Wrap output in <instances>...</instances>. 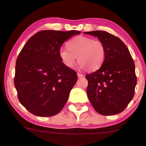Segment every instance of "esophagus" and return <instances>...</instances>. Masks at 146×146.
I'll use <instances>...</instances> for the list:
<instances>
[{"label":"esophagus","mask_w":146,"mask_h":146,"mask_svg":"<svg viewBox=\"0 0 146 146\" xmlns=\"http://www.w3.org/2000/svg\"><path fill=\"white\" fill-rule=\"evenodd\" d=\"M78 78H82L84 77V75L82 74V73H78Z\"/></svg>","instance_id":"34e87169"}]
</instances>
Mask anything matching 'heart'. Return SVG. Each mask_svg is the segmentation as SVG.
<instances>
[{
	"label": "heart",
	"mask_w": 146,
	"mask_h": 146,
	"mask_svg": "<svg viewBox=\"0 0 146 146\" xmlns=\"http://www.w3.org/2000/svg\"><path fill=\"white\" fill-rule=\"evenodd\" d=\"M105 54V47L101 41L86 36L75 37L68 42V48L61 47L59 50L60 59L66 67H73L78 58L79 68L88 67L91 71L102 66Z\"/></svg>",
	"instance_id": "obj_1"
}]
</instances>
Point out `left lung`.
<instances>
[{
    "label": "left lung",
    "instance_id": "left-lung-1",
    "mask_svg": "<svg viewBox=\"0 0 146 146\" xmlns=\"http://www.w3.org/2000/svg\"><path fill=\"white\" fill-rule=\"evenodd\" d=\"M84 33L97 37L106 51L100 69L86 75L88 100L102 115L121 113L133 98L137 84L135 62L130 51L119 38L105 31Z\"/></svg>",
    "mask_w": 146,
    "mask_h": 146
}]
</instances>
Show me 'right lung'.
Wrapping results in <instances>:
<instances>
[{
    "label": "right lung",
    "mask_w": 146,
    "mask_h": 146,
    "mask_svg": "<svg viewBox=\"0 0 146 146\" xmlns=\"http://www.w3.org/2000/svg\"><path fill=\"white\" fill-rule=\"evenodd\" d=\"M79 31L44 30L28 40L16 60L14 85L21 104L33 115L59 113L76 83V72L66 67L59 50Z\"/></svg>",
    "instance_id": "add662e5"
}]
</instances>
